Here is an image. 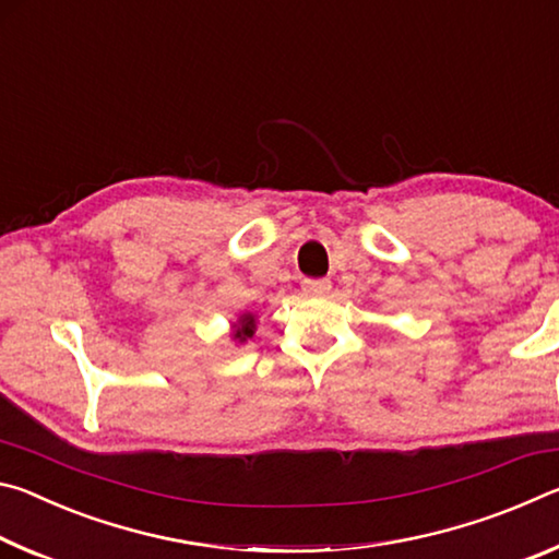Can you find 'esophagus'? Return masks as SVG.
I'll list each match as a JSON object with an SVG mask.
<instances>
[{"mask_svg": "<svg viewBox=\"0 0 559 559\" xmlns=\"http://www.w3.org/2000/svg\"><path fill=\"white\" fill-rule=\"evenodd\" d=\"M330 288H333V286H330L328 278H318V281L306 278V281H302V290H306L308 296H328Z\"/></svg>", "mask_w": 559, "mask_h": 559, "instance_id": "obj_1", "label": "esophagus"}]
</instances>
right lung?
I'll list each match as a JSON object with an SVG mask.
<instances>
[{
  "instance_id": "1",
  "label": "right lung",
  "mask_w": 559,
  "mask_h": 559,
  "mask_svg": "<svg viewBox=\"0 0 559 559\" xmlns=\"http://www.w3.org/2000/svg\"><path fill=\"white\" fill-rule=\"evenodd\" d=\"M253 333H257V316L253 313H241L236 323H231V340L236 345H243Z\"/></svg>"
}]
</instances>
